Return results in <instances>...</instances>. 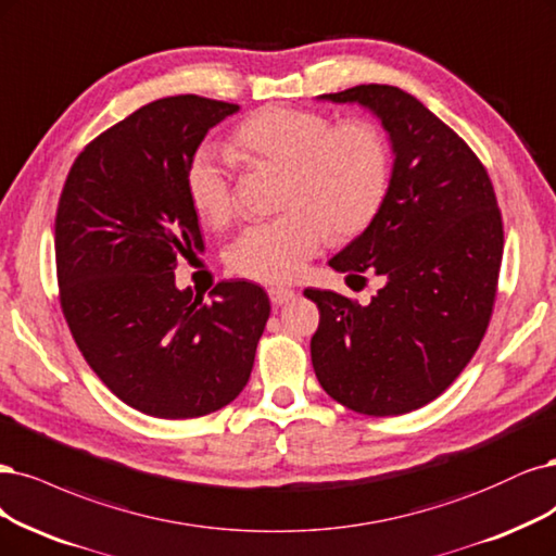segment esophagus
<instances>
[{
	"label": "esophagus",
	"instance_id": "1",
	"mask_svg": "<svg viewBox=\"0 0 556 556\" xmlns=\"http://www.w3.org/2000/svg\"><path fill=\"white\" fill-rule=\"evenodd\" d=\"M296 296L294 290H290V287H271L269 290V299L274 305H282L287 301H292Z\"/></svg>",
	"mask_w": 556,
	"mask_h": 556
}]
</instances>
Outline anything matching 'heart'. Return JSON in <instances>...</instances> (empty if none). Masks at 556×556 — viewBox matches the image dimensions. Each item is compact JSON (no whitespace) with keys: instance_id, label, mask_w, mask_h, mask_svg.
I'll use <instances>...</instances> for the list:
<instances>
[{"instance_id":"b5f03b06","label":"heart","mask_w":556,"mask_h":556,"mask_svg":"<svg viewBox=\"0 0 556 556\" xmlns=\"http://www.w3.org/2000/svg\"><path fill=\"white\" fill-rule=\"evenodd\" d=\"M229 147L253 163L287 169L278 218L248 225L229 245L232 269L266 282L292 280L305 262L336 237L366 229L384 204L391 154L384 132L372 122L333 126L321 112L264 108L241 122ZM186 193L195 214L218 225L232 212V179L216 147H202L186 169Z\"/></svg>"}]
</instances>
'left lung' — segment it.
<instances>
[{"mask_svg": "<svg viewBox=\"0 0 556 556\" xmlns=\"http://www.w3.org/2000/svg\"><path fill=\"white\" fill-rule=\"evenodd\" d=\"M321 101L370 110L389 132L393 167L375 220L329 262L348 278L375 271L368 305L305 290L319 308L311 340L321 389L368 416L428 405L465 370L490 324L504 227L483 163L412 93L358 85Z\"/></svg>", "mask_w": 556, "mask_h": 556, "instance_id": "8db88e82", "label": "left lung"}]
</instances>
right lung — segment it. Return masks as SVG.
<instances>
[{
    "label": "right lung",
    "instance_id": "obj_1",
    "mask_svg": "<svg viewBox=\"0 0 556 556\" xmlns=\"http://www.w3.org/2000/svg\"><path fill=\"white\" fill-rule=\"evenodd\" d=\"M239 105L167 96L91 140L54 218L60 301L85 361L128 407L198 418L232 402L271 313L260 285L223 280L206 303L179 290V257L202 251L186 169Z\"/></svg>",
    "mask_w": 556,
    "mask_h": 556
}]
</instances>
